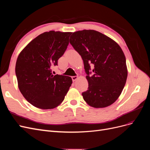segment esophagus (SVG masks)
Returning a JSON list of instances; mask_svg holds the SVG:
<instances>
[{"mask_svg":"<svg viewBox=\"0 0 150 150\" xmlns=\"http://www.w3.org/2000/svg\"><path fill=\"white\" fill-rule=\"evenodd\" d=\"M78 76H72V79L73 81H75L76 80H77V79H78Z\"/></svg>","mask_w":150,"mask_h":150,"instance_id":"34e87169","label":"esophagus"}]
</instances>
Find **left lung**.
<instances>
[{
    "label": "left lung",
    "instance_id": "1",
    "mask_svg": "<svg viewBox=\"0 0 150 150\" xmlns=\"http://www.w3.org/2000/svg\"><path fill=\"white\" fill-rule=\"evenodd\" d=\"M70 44L82 57L88 81L84 100L96 108L114 103L123 89L128 76L126 57L115 40L94 30L74 32ZM93 66V75L90 65Z\"/></svg>",
    "mask_w": 150,
    "mask_h": 150
}]
</instances>
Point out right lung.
<instances>
[{
  "label": "right lung",
  "mask_w": 150,
  "mask_h": 150,
  "mask_svg": "<svg viewBox=\"0 0 150 150\" xmlns=\"http://www.w3.org/2000/svg\"><path fill=\"white\" fill-rule=\"evenodd\" d=\"M71 34L54 30L44 33L27 45L17 57L18 87L26 100L36 108L57 107L69 91L71 77L53 75L51 69L66 51Z\"/></svg>",
  "instance_id": "obj_1"
}]
</instances>
